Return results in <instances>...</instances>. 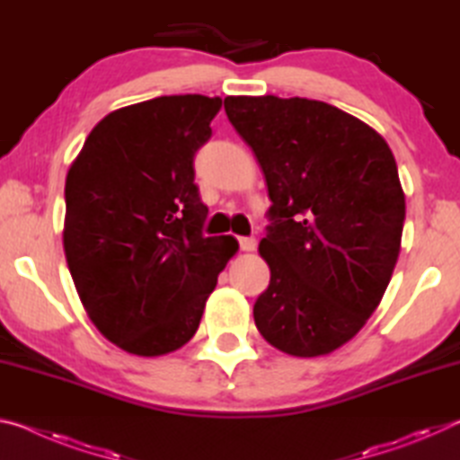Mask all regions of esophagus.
Returning <instances> with one entry per match:
<instances>
[{
  "label": "esophagus",
  "mask_w": 460,
  "mask_h": 460,
  "mask_svg": "<svg viewBox=\"0 0 460 460\" xmlns=\"http://www.w3.org/2000/svg\"><path fill=\"white\" fill-rule=\"evenodd\" d=\"M255 239L253 237H239V247H241V252H253L255 249Z\"/></svg>",
  "instance_id": "34e87169"
}]
</instances>
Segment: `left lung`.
Wrapping results in <instances>:
<instances>
[{
    "label": "left lung",
    "instance_id": "1",
    "mask_svg": "<svg viewBox=\"0 0 460 460\" xmlns=\"http://www.w3.org/2000/svg\"><path fill=\"white\" fill-rule=\"evenodd\" d=\"M271 200L260 255L270 286L255 326L292 357L337 351L376 313L402 247L406 197L367 123L314 99L225 97Z\"/></svg>",
    "mask_w": 460,
    "mask_h": 460
}]
</instances>
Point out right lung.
I'll return each instance as SVG.
<instances>
[{
    "instance_id": "obj_1",
    "label": "right lung",
    "mask_w": 460,
    "mask_h": 460,
    "mask_svg": "<svg viewBox=\"0 0 460 460\" xmlns=\"http://www.w3.org/2000/svg\"><path fill=\"white\" fill-rule=\"evenodd\" d=\"M221 97L170 95L101 119L66 174L62 245L91 323L115 347L162 357L189 342L235 237H202L194 152Z\"/></svg>"
}]
</instances>
